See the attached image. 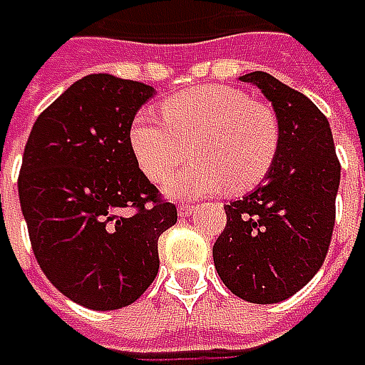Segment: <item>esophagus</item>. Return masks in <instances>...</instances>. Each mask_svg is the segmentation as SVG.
Listing matches in <instances>:
<instances>
[{"mask_svg": "<svg viewBox=\"0 0 365 365\" xmlns=\"http://www.w3.org/2000/svg\"><path fill=\"white\" fill-rule=\"evenodd\" d=\"M192 213H195V205H180L178 207V215L180 217H189Z\"/></svg>", "mask_w": 365, "mask_h": 365, "instance_id": "34e87169", "label": "esophagus"}]
</instances>
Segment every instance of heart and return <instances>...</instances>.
<instances>
[{
	"label": "heart",
	"mask_w": 365,
	"mask_h": 365,
	"mask_svg": "<svg viewBox=\"0 0 365 365\" xmlns=\"http://www.w3.org/2000/svg\"><path fill=\"white\" fill-rule=\"evenodd\" d=\"M162 115L140 111L130 123V148L140 170L160 182L178 170L168 195L187 199L227 189L233 195L258 187L272 170L280 148V121L272 106L233 87H199L168 97Z\"/></svg>",
	"instance_id": "heart-1"
}]
</instances>
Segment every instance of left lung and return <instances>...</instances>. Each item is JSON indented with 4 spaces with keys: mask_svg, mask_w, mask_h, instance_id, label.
Returning <instances> with one entry per match:
<instances>
[{
    "mask_svg": "<svg viewBox=\"0 0 365 365\" xmlns=\"http://www.w3.org/2000/svg\"><path fill=\"white\" fill-rule=\"evenodd\" d=\"M272 101L280 148L258 189L225 205L213 262L235 297L256 304L299 292L323 266L335 225L341 164L327 118L302 93L268 73L240 77Z\"/></svg>",
    "mask_w": 365,
    "mask_h": 365,
    "instance_id": "left-lung-1",
    "label": "left lung"
}]
</instances>
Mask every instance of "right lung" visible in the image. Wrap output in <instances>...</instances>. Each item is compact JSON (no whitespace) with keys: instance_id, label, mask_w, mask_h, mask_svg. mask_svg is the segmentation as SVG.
<instances>
[{"instance_id":"obj_1","label":"right lung","mask_w":365,"mask_h":365,"mask_svg":"<svg viewBox=\"0 0 365 365\" xmlns=\"http://www.w3.org/2000/svg\"><path fill=\"white\" fill-rule=\"evenodd\" d=\"M152 95L138 81L87 75L38 115L24 148L18 192L36 259L64 297L93 311L146 292L158 237L176 223L128 138Z\"/></svg>"}]
</instances>
